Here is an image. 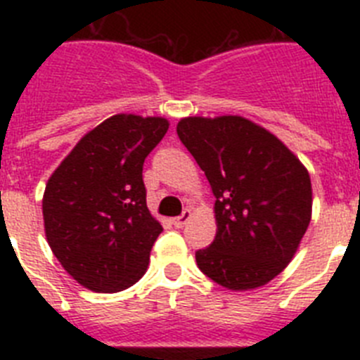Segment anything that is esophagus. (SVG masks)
Segmentation results:
<instances>
[{
	"instance_id": "34e87169",
	"label": "esophagus",
	"mask_w": 360,
	"mask_h": 360,
	"mask_svg": "<svg viewBox=\"0 0 360 360\" xmlns=\"http://www.w3.org/2000/svg\"><path fill=\"white\" fill-rule=\"evenodd\" d=\"M189 219H191V211H189V209H186L182 214L176 216V218H173V225H174V227H178V229H182L184 225L189 221Z\"/></svg>"
}]
</instances>
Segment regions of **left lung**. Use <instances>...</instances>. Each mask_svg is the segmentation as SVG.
Listing matches in <instances>:
<instances>
[{
  "mask_svg": "<svg viewBox=\"0 0 360 360\" xmlns=\"http://www.w3.org/2000/svg\"><path fill=\"white\" fill-rule=\"evenodd\" d=\"M176 133L216 196L218 231L196 250L198 269L229 290L263 287L290 263L310 224L307 167L243 117H187Z\"/></svg>",
  "mask_w": 360,
  "mask_h": 360,
  "instance_id": "1",
  "label": "left lung"
}]
</instances>
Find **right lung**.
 <instances>
[{"label": "right lung", "mask_w": 360, "mask_h": 360, "mask_svg": "<svg viewBox=\"0 0 360 360\" xmlns=\"http://www.w3.org/2000/svg\"><path fill=\"white\" fill-rule=\"evenodd\" d=\"M167 128L162 117H110L50 176L43 196L46 240L82 287L120 292L144 276L162 225L146 205L142 167Z\"/></svg>", "instance_id": "right-lung-1"}]
</instances>
